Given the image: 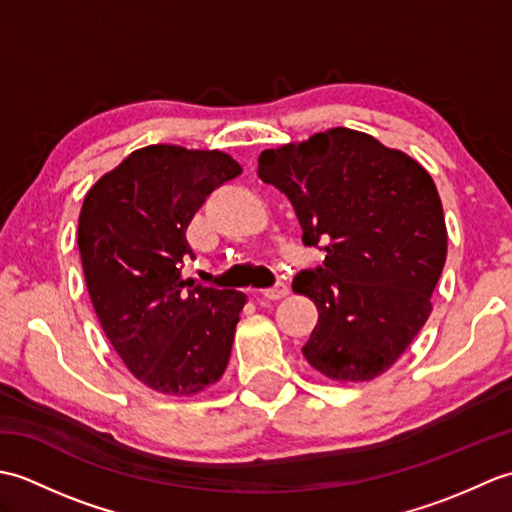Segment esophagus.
<instances>
[{
    "instance_id": "esophagus-1",
    "label": "esophagus",
    "mask_w": 512,
    "mask_h": 512,
    "mask_svg": "<svg viewBox=\"0 0 512 512\" xmlns=\"http://www.w3.org/2000/svg\"><path fill=\"white\" fill-rule=\"evenodd\" d=\"M257 295L264 297V299H270V301H279V299H284V297L288 295V286H286V284H277V286H273V288L259 290Z\"/></svg>"
}]
</instances>
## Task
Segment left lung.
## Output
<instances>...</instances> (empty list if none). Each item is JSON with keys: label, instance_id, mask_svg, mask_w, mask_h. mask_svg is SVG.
I'll use <instances>...</instances> for the list:
<instances>
[{"label": "left lung", "instance_id": "obj_1", "mask_svg": "<svg viewBox=\"0 0 512 512\" xmlns=\"http://www.w3.org/2000/svg\"><path fill=\"white\" fill-rule=\"evenodd\" d=\"M257 176L286 195L323 266L292 290L317 303L301 347L332 380L363 383L394 365L431 314L447 262V224L433 178L405 151L334 127L259 154Z\"/></svg>", "mask_w": 512, "mask_h": 512}]
</instances>
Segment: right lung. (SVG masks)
Returning <instances> with one entry per match:
<instances>
[{
  "label": "right lung",
  "instance_id": "right-lung-1",
  "mask_svg": "<svg viewBox=\"0 0 512 512\" xmlns=\"http://www.w3.org/2000/svg\"><path fill=\"white\" fill-rule=\"evenodd\" d=\"M242 167L224 154L149 145L88 191L79 250L96 317L116 354L158 394L193 396L222 378L246 295L182 277L187 226Z\"/></svg>",
  "mask_w": 512,
  "mask_h": 512
}]
</instances>
